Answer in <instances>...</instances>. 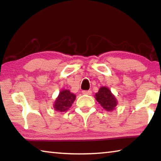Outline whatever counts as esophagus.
<instances>
[{"label": "esophagus", "mask_w": 161, "mask_h": 161, "mask_svg": "<svg viewBox=\"0 0 161 161\" xmlns=\"http://www.w3.org/2000/svg\"><path fill=\"white\" fill-rule=\"evenodd\" d=\"M92 91L90 90H88V91H83L82 92V94H86V95H91L92 94Z\"/></svg>", "instance_id": "obj_1"}]
</instances>
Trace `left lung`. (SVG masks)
Wrapping results in <instances>:
<instances>
[{
    "label": "left lung",
    "instance_id": "1",
    "mask_svg": "<svg viewBox=\"0 0 161 161\" xmlns=\"http://www.w3.org/2000/svg\"><path fill=\"white\" fill-rule=\"evenodd\" d=\"M95 99L105 110L108 111H112L115 109L118 103L116 97L107 86L101 87L99 92L95 94Z\"/></svg>",
    "mask_w": 161,
    "mask_h": 161
}]
</instances>
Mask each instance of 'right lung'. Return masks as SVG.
Wrapping results in <instances>:
<instances>
[{
    "label": "right lung",
    "instance_id": "1",
    "mask_svg": "<svg viewBox=\"0 0 161 161\" xmlns=\"http://www.w3.org/2000/svg\"><path fill=\"white\" fill-rule=\"evenodd\" d=\"M76 99V95L68 89L59 92L58 97L56 98L53 107L54 110L59 112H65L72 107Z\"/></svg>",
    "mask_w": 161,
    "mask_h": 161
}]
</instances>
